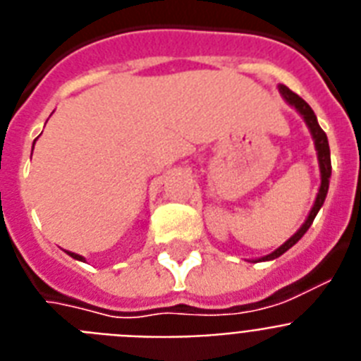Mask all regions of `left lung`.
Listing matches in <instances>:
<instances>
[{"mask_svg": "<svg viewBox=\"0 0 361 361\" xmlns=\"http://www.w3.org/2000/svg\"><path fill=\"white\" fill-rule=\"evenodd\" d=\"M279 92L283 93V97L286 99V102L288 104H292L295 110L299 111V114L302 115V119L307 121L308 128H310L312 132V137H314V143H316V150H317V159H319V169H321V187H319V192H317V198L316 202H314V207H312L310 214H308L307 222L302 224L301 229H299L295 235H293L290 240H286L281 247H277V250L274 251V253H269V255L262 257L260 260H271V259H277V257H281L284 253V251H288L290 247L293 246V244H298L299 240H301V237L305 235V233L308 231V227L312 226V222H314V218H316L317 211L321 209V205H323V202H325L326 198V192H329V180H330V172H332V165H330V148H329V139H326V134L321 130V126L317 124V119H316V114H314V110H312L310 106L307 104V101H302L301 97L298 95V93H293L290 87H286L284 84H281L279 86Z\"/></svg>", "mask_w": 361, "mask_h": 361, "instance_id": "left-lung-1", "label": "left lung"}]
</instances>
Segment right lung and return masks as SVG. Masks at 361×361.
Segmentation results:
<instances>
[{
	"instance_id": "right-lung-1",
	"label": "right lung",
	"mask_w": 361,
	"mask_h": 361,
	"mask_svg": "<svg viewBox=\"0 0 361 361\" xmlns=\"http://www.w3.org/2000/svg\"><path fill=\"white\" fill-rule=\"evenodd\" d=\"M32 147H35V145H32ZM68 253H69V255L73 257V259H77V260H84L82 257H80V255H77V253H71V251H68Z\"/></svg>"
}]
</instances>
